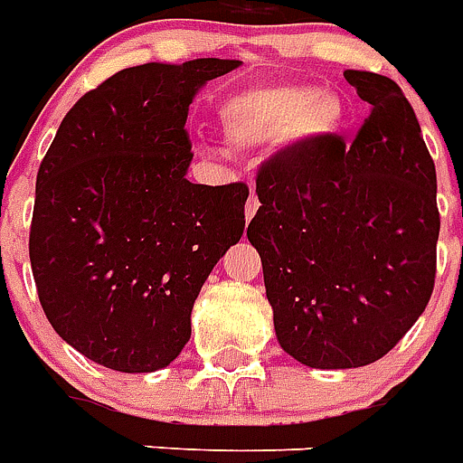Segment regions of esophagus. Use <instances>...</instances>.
<instances>
[{
  "instance_id": "1",
  "label": "esophagus",
  "mask_w": 463,
  "mask_h": 463,
  "mask_svg": "<svg viewBox=\"0 0 463 463\" xmlns=\"http://www.w3.org/2000/svg\"><path fill=\"white\" fill-rule=\"evenodd\" d=\"M258 208H260V201H258V195H255V191H250L249 201H246V222L253 220V214L258 213Z\"/></svg>"
}]
</instances>
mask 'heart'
I'll return each mask as SVG.
<instances>
[{
  "mask_svg": "<svg viewBox=\"0 0 463 463\" xmlns=\"http://www.w3.org/2000/svg\"><path fill=\"white\" fill-rule=\"evenodd\" d=\"M227 146L250 153L287 136L327 140L346 127V105L335 90L310 83H272L227 98L217 109Z\"/></svg>",
  "mask_w": 463,
  "mask_h": 463,
  "instance_id": "1",
  "label": "heart"
}]
</instances>
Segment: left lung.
<instances>
[{"instance_id":"obj_1","label":"left lung","mask_w":463,"mask_h":463,"mask_svg":"<svg viewBox=\"0 0 463 463\" xmlns=\"http://www.w3.org/2000/svg\"><path fill=\"white\" fill-rule=\"evenodd\" d=\"M344 79L371 105L354 143L332 136L269 157L246 232L279 346L323 371L394 349L430 301L438 260V176L413 107L387 76Z\"/></svg>"}]
</instances>
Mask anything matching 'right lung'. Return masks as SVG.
<instances>
[{
    "label": "right lung",
    "instance_id": "right-lung-1",
    "mask_svg": "<svg viewBox=\"0 0 463 463\" xmlns=\"http://www.w3.org/2000/svg\"><path fill=\"white\" fill-rule=\"evenodd\" d=\"M236 59L140 64L69 109L38 169L31 268L50 325L119 373L169 365L208 275L246 227V184L186 179L188 105Z\"/></svg>",
    "mask_w": 463,
    "mask_h": 463
}]
</instances>
